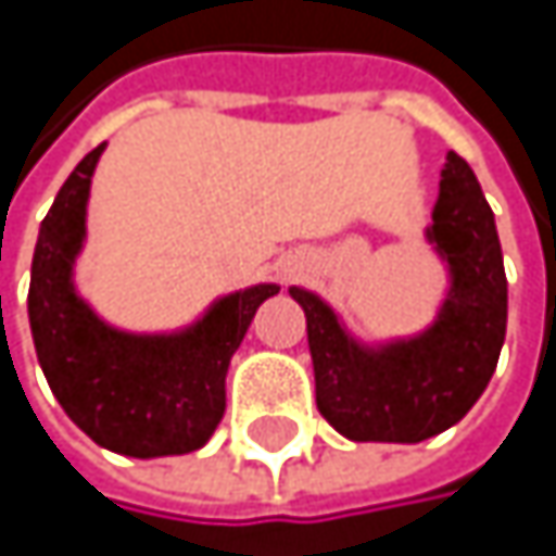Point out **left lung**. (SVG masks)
Listing matches in <instances>:
<instances>
[{
  "mask_svg": "<svg viewBox=\"0 0 556 556\" xmlns=\"http://www.w3.org/2000/svg\"><path fill=\"white\" fill-rule=\"evenodd\" d=\"M428 241L451 274L434 325L408 341L364 348L315 292L292 286L305 312L315 402L351 441L418 444L457 425L500 364L508 315L493 208L470 164L447 154Z\"/></svg>",
  "mask_w": 556,
  "mask_h": 556,
  "instance_id": "left-lung-1",
  "label": "left lung"
}]
</instances>
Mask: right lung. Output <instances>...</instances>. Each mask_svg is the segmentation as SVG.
Masks as SVG:
<instances>
[{"mask_svg": "<svg viewBox=\"0 0 556 556\" xmlns=\"http://www.w3.org/2000/svg\"><path fill=\"white\" fill-rule=\"evenodd\" d=\"M102 151L105 144L89 151L66 176L38 231L28 289L38 364L63 412L99 447L141 460L189 454L218 428L231 354L279 286L231 292L173 334H128L105 325L73 286L89 182Z\"/></svg>", "mask_w": 556, "mask_h": 556, "instance_id": "obj_1", "label": "right lung"}]
</instances>
